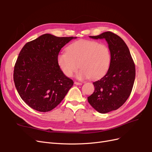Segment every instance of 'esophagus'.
Listing matches in <instances>:
<instances>
[{
    "instance_id": "34e87169",
    "label": "esophagus",
    "mask_w": 152,
    "mask_h": 152,
    "mask_svg": "<svg viewBox=\"0 0 152 152\" xmlns=\"http://www.w3.org/2000/svg\"><path fill=\"white\" fill-rule=\"evenodd\" d=\"M74 84L75 85H78V86H81L82 84L81 83V82H75Z\"/></svg>"
}]
</instances>
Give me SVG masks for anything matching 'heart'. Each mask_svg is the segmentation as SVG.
Masks as SVG:
<instances>
[{
  "instance_id": "1",
  "label": "heart",
  "mask_w": 152,
  "mask_h": 152,
  "mask_svg": "<svg viewBox=\"0 0 152 152\" xmlns=\"http://www.w3.org/2000/svg\"><path fill=\"white\" fill-rule=\"evenodd\" d=\"M110 61L111 54L107 45L85 39L73 42L66 48V52L59 53L57 57L59 68L68 77L80 68L77 74L79 79H99L108 71Z\"/></svg>"
}]
</instances>
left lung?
I'll return each instance as SVG.
<instances>
[{
  "mask_svg": "<svg viewBox=\"0 0 152 152\" xmlns=\"http://www.w3.org/2000/svg\"><path fill=\"white\" fill-rule=\"evenodd\" d=\"M89 37L104 39L111 54L107 74L93 82L94 92L87 97L96 111L106 113L120 108L129 97L135 80V65L127 45L117 35L106 31Z\"/></svg>",
  "mask_w": 152,
  "mask_h": 152,
  "instance_id": "obj_1",
  "label": "left lung"
}]
</instances>
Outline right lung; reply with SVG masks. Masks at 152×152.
Returning a JSON list of instances; mask_svg holds the SVG:
<instances>
[{
  "instance_id": "add662e5",
  "label": "right lung",
  "mask_w": 152,
  "mask_h": 152,
  "mask_svg": "<svg viewBox=\"0 0 152 152\" xmlns=\"http://www.w3.org/2000/svg\"><path fill=\"white\" fill-rule=\"evenodd\" d=\"M76 38L45 34L21 50L14 68V82L21 99L31 108L50 111L73 85L59 68L57 57L64 45Z\"/></svg>"
}]
</instances>
